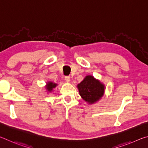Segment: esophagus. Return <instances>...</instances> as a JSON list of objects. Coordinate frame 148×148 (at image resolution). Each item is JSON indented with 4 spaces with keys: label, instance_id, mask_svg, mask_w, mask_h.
Masks as SVG:
<instances>
[{
    "label": "esophagus",
    "instance_id": "34e87169",
    "mask_svg": "<svg viewBox=\"0 0 148 148\" xmlns=\"http://www.w3.org/2000/svg\"><path fill=\"white\" fill-rule=\"evenodd\" d=\"M64 79L66 80V82H71V77H70V76H65Z\"/></svg>",
    "mask_w": 148,
    "mask_h": 148
}]
</instances>
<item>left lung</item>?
Listing matches in <instances>:
<instances>
[{
    "mask_svg": "<svg viewBox=\"0 0 148 148\" xmlns=\"http://www.w3.org/2000/svg\"><path fill=\"white\" fill-rule=\"evenodd\" d=\"M80 96L84 101L92 104L101 98L104 92V86L93 76H87L77 85Z\"/></svg>",
    "mask_w": 148,
    "mask_h": 148,
    "instance_id": "8db88e82",
    "label": "left lung"
}]
</instances>
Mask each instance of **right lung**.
<instances>
[{
	"label": "right lung",
	"mask_w": 148,
	"mask_h": 148,
	"mask_svg": "<svg viewBox=\"0 0 148 148\" xmlns=\"http://www.w3.org/2000/svg\"><path fill=\"white\" fill-rule=\"evenodd\" d=\"M57 84H53V82H48V83L47 84V86H46V89L48 91H51L52 89L55 87H56Z\"/></svg>",
	"instance_id": "obj_1"
}]
</instances>
